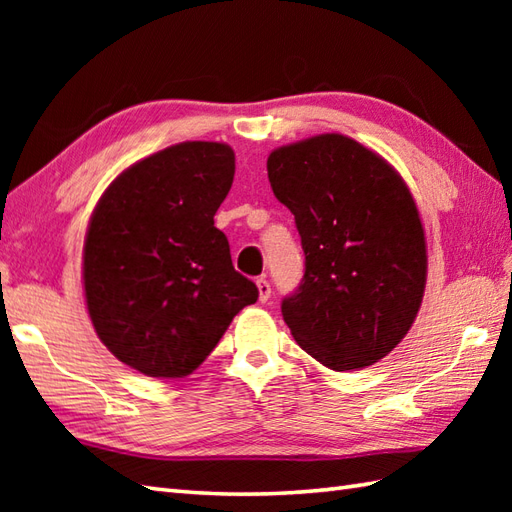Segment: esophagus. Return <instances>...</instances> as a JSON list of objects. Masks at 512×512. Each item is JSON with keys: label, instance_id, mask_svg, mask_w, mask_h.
<instances>
[{"label": "esophagus", "instance_id": "obj_1", "mask_svg": "<svg viewBox=\"0 0 512 512\" xmlns=\"http://www.w3.org/2000/svg\"><path fill=\"white\" fill-rule=\"evenodd\" d=\"M257 290H259V301H268L270 299V292H273V288H270V284L268 281L262 277V279H257Z\"/></svg>", "mask_w": 512, "mask_h": 512}]
</instances>
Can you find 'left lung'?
Returning <instances> with one entry per match:
<instances>
[{
	"instance_id": "obj_1",
	"label": "left lung",
	"mask_w": 512,
	"mask_h": 512,
	"mask_svg": "<svg viewBox=\"0 0 512 512\" xmlns=\"http://www.w3.org/2000/svg\"><path fill=\"white\" fill-rule=\"evenodd\" d=\"M266 167L306 253L299 288L281 301L292 336L334 372L380 361L416 321L427 284V242L405 180L343 134L279 147Z\"/></svg>"
}]
</instances>
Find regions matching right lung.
<instances>
[{
    "mask_svg": "<svg viewBox=\"0 0 512 512\" xmlns=\"http://www.w3.org/2000/svg\"><path fill=\"white\" fill-rule=\"evenodd\" d=\"M233 176L231 147L189 140L127 167L96 204L85 303L103 345L140 374L189 376L259 297L213 222Z\"/></svg>",
    "mask_w": 512,
    "mask_h": 512,
    "instance_id": "right-lung-1",
    "label": "right lung"
}]
</instances>
